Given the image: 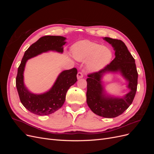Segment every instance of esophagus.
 <instances>
[{
  "instance_id": "34e87169",
  "label": "esophagus",
  "mask_w": 154,
  "mask_h": 154,
  "mask_svg": "<svg viewBox=\"0 0 154 154\" xmlns=\"http://www.w3.org/2000/svg\"><path fill=\"white\" fill-rule=\"evenodd\" d=\"M83 76V74L82 72H78L77 74V78L78 79H80L82 78Z\"/></svg>"
}]
</instances>
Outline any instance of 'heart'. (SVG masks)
<instances>
[{
	"mask_svg": "<svg viewBox=\"0 0 154 154\" xmlns=\"http://www.w3.org/2000/svg\"><path fill=\"white\" fill-rule=\"evenodd\" d=\"M73 57L80 62H87V68L95 72L103 69L112 58V53L109 48L88 40L79 41L71 48Z\"/></svg>",
	"mask_w": 154,
	"mask_h": 154,
	"instance_id": "heart-1",
	"label": "heart"
}]
</instances>
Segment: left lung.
<instances>
[{
  "label": "left lung",
  "instance_id": "8db88e82",
  "mask_svg": "<svg viewBox=\"0 0 154 154\" xmlns=\"http://www.w3.org/2000/svg\"><path fill=\"white\" fill-rule=\"evenodd\" d=\"M103 39L114 48L116 57L103 69L87 75V103L97 116L113 118L123 114L132 104L137 91L138 74L135 60L123 42L109 37ZM118 71L128 82L131 91L120 99L106 96L100 79L106 72Z\"/></svg>",
  "mask_w": 154,
  "mask_h": 154
}]
</instances>
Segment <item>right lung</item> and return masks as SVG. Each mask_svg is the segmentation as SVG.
Instances as JSON below:
<instances>
[{"instance_id": "add662e5", "label": "right lung", "mask_w": 154, "mask_h": 154, "mask_svg": "<svg viewBox=\"0 0 154 154\" xmlns=\"http://www.w3.org/2000/svg\"><path fill=\"white\" fill-rule=\"evenodd\" d=\"M66 38L60 36H44L27 49L18 68L16 87L22 105L31 112L38 116L52 114L61 108L66 101L70 87L77 81V69L66 70L59 74L51 89L44 94H35L27 89L24 83V71L27 60L49 51L63 53Z\"/></svg>"}]
</instances>
